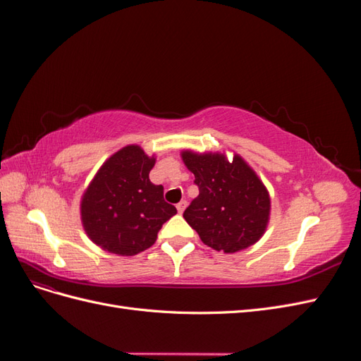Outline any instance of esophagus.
Listing matches in <instances>:
<instances>
[{"mask_svg":"<svg viewBox=\"0 0 361 361\" xmlns=\"http://www.w3.org/2000/svg\"><path fill=\"white\" fill-rule=\"evenodd\" d=\"M176 207H178V212H179V214H182V212L185 211V207H187V202H185V200H180V202L176 204Z\"/></svg>","mask_w":361,"mask_h":361,"instance_id":"1","label":"esophagus"}]
</instances>
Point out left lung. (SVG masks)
Here are the masks:
<instances>
[{
  "instance_id": "1",
  "label": "left lung",
  "mask_w": 361,
  "mask_h": 361,
  "mask_svg": "<svg viewBox=\"0 0 361 361\" xmlns=\"http://www.w3.org/2000/svg\"><path fill=\"white\" fill-rule=\"evenodd\" d=\"M180 157L199 187L183 218L202 243L227 255L256 244L269 223L271 199L248 162L238 154L228 161L221 152L182 150Z\"/></svg>"
}]
</instances>
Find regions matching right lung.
Segmentation results:
<instances>
[{
    "label": "right lung",
    "instance_id": "1",
    "mask_svg": "<svg viewBox=\"0 0 361 361\" xmlns=\"http://www.w3.org/2000/svg\"><path fill=\"white\" fill-rule=\"evenodd\" d=\"M155 155L137 145L108 158L81 197V223L90 241L108 253L135 256L155 244L162 224L176 214L164 200L162 185L149 173Z\"/></svg>",
    "mask_w": 361,
    "mask_h": 361
}]
</instances>
